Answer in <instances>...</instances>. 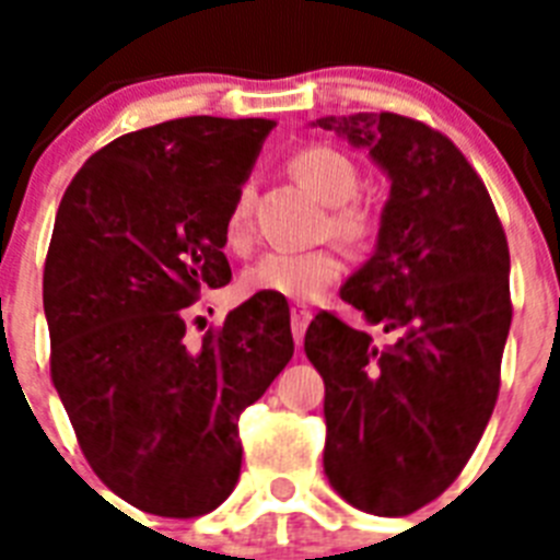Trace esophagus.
<instances>
[{
  "instance_id": "obj_1",
  "label": "esophagus",
  "mask_w": 560,
  "mask_h": 560,
  "mask_svg": "<svg viewBox=\"0 0 560 560\" xmlns=\"http://www.w3.org/2000/svg\"><path fill=\"white\" fill-rule=\"evenodd\" d=\"M311 319H314V314H311L308 308H303V305H294V308H291V334H294L296 345H303L305 328H308Z\"/></svg>"
}]
</instances>
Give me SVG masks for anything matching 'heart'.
I'll use <instances>...</instances> for the list:
<instances>
[{"label":"heart","instance_id":"heart-1","mask_svg":"<svg viewBox=\"0 0 560 560\" xmlns=\"http://www.w3.org/2000/svg\"><path fill=\"white\" fill-rule=\"evenodd\" d=\"M289 171L325 207H334L328 226L339 241L353 246L368 244L373 235V221L364 210L348 205L359 192V167L350 156L328 145H311L291 156ZM226 244L232 249H244L249 244V192L246 190L237 192L226 215ZM341 269H345V260L336 249L266 252L241 271V291L246 296L271 294L294 300V303H314L339 280Z\"/></svg>","mask_w":560,"mask_h":560}]
</instances>
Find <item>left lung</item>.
Returning <instances> with one entry per match:
<instances>
[{
    "label": "left lung",
    "mask_w": 560,
    "mask_h": 560,
    "mask_svg": "<svg viewBox=\"0 0 560 560\" xmlns=\"http://www.w3.org/2000/svg\"><path fill=\"white\" fill-rule=\"evenodd\" d=\"M311 126L389 179L373 255L339 291L389 341L334 314L305 334L325 381V477L359 511L404 516L446 491L491 420L511 330L508 241L477 171L434 128L389 112Z\"/></svg>",
    "instance_id": "obj_1"
}]
</instances>
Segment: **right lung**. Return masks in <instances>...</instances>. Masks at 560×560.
Segmentation results:
<instances>
[{
  "label": "right lung",
  "mask_w": 560,
  "mask_h": 560,
  "mask_svg": "<svg viewBox=\"0 0 560 560\" xmlns=\"http://www.w3.org/2000/svg\"><path fill=\"white\" fill-rule=\"evenodd\" d=\"M275 126L182 117L122 133L58 207L44 266L52 384L97 477L156 516L230 497L237 418L294 355L280 300L252 296L199 348L182 311L230 283L226 215Z\"/></svg>",
  "instance_id": "right-lung-1"
}]
</instances>
